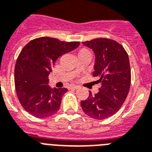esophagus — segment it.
<instances>
[{
	"label": "esophagus",
	"mask_w": 152,
	"mask_h": 152,
	"mask_svg": "<svg viewBox=\"0 0 152 152\" xmlns=\"http://www.w3.org/2000/svg\"><path fill=\"white\" fill-rule=\"evenodd\" d=\"M78 88V86L77 85H71L70 86V89H77Z\"/></svg>",
	"instance_id": "34e87169"
}]
</instances>
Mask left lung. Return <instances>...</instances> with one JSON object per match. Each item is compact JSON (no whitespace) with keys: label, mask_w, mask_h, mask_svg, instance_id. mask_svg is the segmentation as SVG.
Returning <instances> with one entry per match:
<instances>
[{"label":"left lung","mask_w":152,"mask_h":152,"mask_svg":"<svg viewBox=\"0 0 152 152\" xmlns=\"http://www.w3.org/2000/svg\"><path fill=\"white\" fill-rule=\"evenodd\" d=\"M82 43L94 52L93 75L99 77L97 82L102 86L95 95L89 93L81 106L87 116L104 120L116 113L128 96L131 84L129 55L120 43L109 39H94Z\"/></svg>","instance_id":"8db88e82"}]
</instances>
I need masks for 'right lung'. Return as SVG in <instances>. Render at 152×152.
<instances>
[{"label":"right lung","mask_w":152,"mask_h":152,"mask_svg":"<svg viewBox=\"0 0 152 152\" xmlns=\"http://www.w3.org/2000/svg\"><path fill=\"white\" fill-rule=\"evenodd\" d=\"M79 42H63L50 37L30 41L20 53L15 66V87L26 111L38 118L55 114L59 109L66 88H51L48 76L58 58L70 52Z\"/></svg>","instance_id":"add662e5"}]
</instances>
